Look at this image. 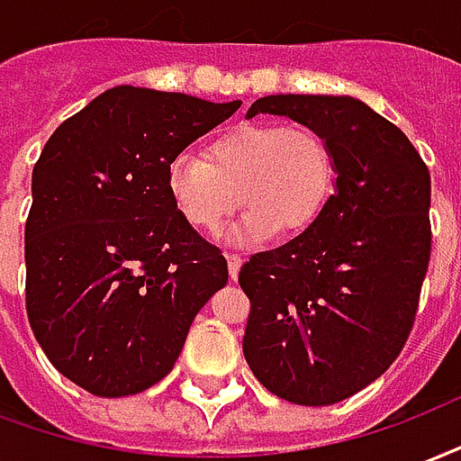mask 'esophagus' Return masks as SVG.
Masks as SVG:
<instances>
[{"instance_id": "34e87169", "label": "esophagus", "mask_w": 461, "mask_h": 461, "mask_svg": "<svg viewBox=\"0 0 461 461\" xmlns=\"http://www.w3.org/2000/svg\"><path fill=\"white\" fill-rule=\"evenodd\" d=\"M227 266H230V278L231 281H237V276H240V268H241L240 254H227Z\"/></svg>"}]
</instances>
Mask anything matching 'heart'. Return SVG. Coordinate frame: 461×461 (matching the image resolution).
I'll list each match as a JSON object with an SVG mask.
<instances>
[{"label":"heart","mask_w":461,"mask_h":461,"mask_svg":"<svg viewBox=\"0 0 461 461\" xmlns=\"http://www.w3.org/2000/svg\"><path fill=\"white\" fill-rule=\"evenodd\" d=\"M335 183V158L310 126H231L197 153H178L166 168V190L180 217L200 231H217L237 207V241L298 234L322 214Z\"/></svg>","instance_id":"obj_1"}]
</instances>
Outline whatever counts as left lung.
<instances>
[{
    "label": "left lung",
    "instance_id": "8db88e82",
    "mask_svg": "<svg viewBox=\"0 0 461 461\" xmlns=\"http://www.w3.org/2000/svg\"><path fill=\"white\" fill-rule=\"evenodd\" d=\"M332 151L337 190L295 240L241 266L244 357L271 393L332 405L376 381L408 342L430 264V170L408 136L354 97L268 95Z\"/></svg>",
    "mask_w": 461,
    "mask_h": 461
}]
</instances>
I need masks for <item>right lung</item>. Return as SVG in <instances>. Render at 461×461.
I'll list each match as a JSON object with an SVG mask.
<instances>
[{
    "mask_svg": "<svg viewBox=\"0 0 461 461\" xmlns=\"http://www.w3.org/2000/svg\"><path fill=\"white\" fill-rule=\"evenodd\" d=\"M240 107L119 85L43 146L23 231L26 315L50 364L92 395L158 384L230 278L170 203L166 168Z\"/></svg>",
    "mask_w": 461,
    "mask_h": 461,
    "instance_id": "1",
    "label": "right lung"
}]
</instances>
